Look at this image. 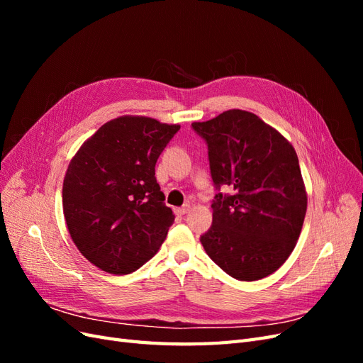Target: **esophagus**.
<instances>
[{
  "mask_svg": "<svg viewBox=\"0 0 363 363\" xmlns=\"http://www.w3.org/2000/svg\"><path fill=\"white\" fill-rule=\"evenodd\" d=\"M189 208H191V206H189V204H186V206H183V207L175 208V213L180 215V216H183V215H186V213L189 212Z\"/></svg>",
  "mask_w": 363,
  "mask_h": 363,
  "instance_id": "obj_1",
  "label": "esophagus"
}]
</instances>
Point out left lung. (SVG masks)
Masks as SVG:
<instances>
[{
  "label": "left lung",
  "instance_id": "1",
  "mask_svg": "<svg viewBox=\"0 0 363 363\" xmlns=\"http://www.w3.org/2000/svg\"><path fill=\"white\" fill-rule=\"evenodd\" d=\"M192 128L206 140L218 191L212 227L200 238L207 256L236 280L269 276L295 248L306 216L294 147L259 116L238 108Z\"/></svg>",
  "mask_w": 363,
  "mask_h": 363
}]
</instances>
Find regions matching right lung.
Wrapping results in <instances>:
<instances>
[{
	"instance_id": "add662e5",
	"label": "right lung",
	"mask_w": 363,
	"mask_h": 363,
	"mask_svg": "<svg viewBox=\"0 0 363 363\" xmlns=\"http://www.w3.org/2000/svg\"><path fill=\"white\" fill-rule=\"evenodd\" d=\"M180 125L145 116L108 121L72 157L63 215L82 255L124 276L156 255L174 223L156 180V162Z\"/></svg>"
}]
</instances>
